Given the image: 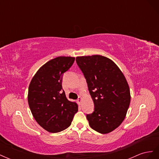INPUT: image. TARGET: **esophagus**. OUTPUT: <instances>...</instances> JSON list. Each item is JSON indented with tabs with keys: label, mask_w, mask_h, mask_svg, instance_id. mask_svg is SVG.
<instances>
[{
	"label": "esophagus",
	"mask_w": 159,
	"mask_h": 159,
	"mask_svg": "<svg viewBox=\"0 0 159 159\" xmlns=\"http://www.w3.org/2000/svg\"><path fill=\"white\" fill-rule=\"evenodd\" d=\"M82 101H83V98L80 97L78 99V103H79V105H81V103H82Z\"/></svg>",
	"instance_id": "obj_1"
}]
</instances>
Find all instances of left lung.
<instances>
[{
    "label": "left lung",
    "instance_id": "obj_1",
    "mask_svg": "<svg viewBox=\"0 0 159 159\" xmlns=\"http://www.w3.org/2000/svg\"><path fill=\"white\" fill-rule=\"evenodd\" d=\"M93 101V113L87 115L89 126L102 134L113 131L126 117L131 94L125 77L115 62L100 55L76 57Z\"/></svg>",
    "mask_w": 159,
    "mask_h": 159
}]
</instances>
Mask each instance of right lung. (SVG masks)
<instances>
[{"instance_id": "obj_1", "label": "right lung", "mask_w": 159, "mask_h": 159, "mask_svg": "<svg viewBox=\"0 0 159 159\" xmlns=\"http://www.w3.org/2000/svg\"><path fill=\"white\" fill-rule=\"evenodd\" d=\"M74 57L59 56L44 64L30 81L28 102L36 122L50 133L68 128L78 105L67 99L62 89V75L74 64Z\"/></svg>"}]
</instances>
